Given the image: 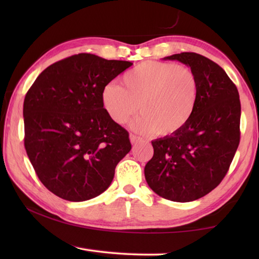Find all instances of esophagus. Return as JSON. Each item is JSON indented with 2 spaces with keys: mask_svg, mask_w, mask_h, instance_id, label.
I'll list each match as a JSON object with an SVG mask.
<instances>
[{
  "mask_svg": "<svg viewBox=\"0 0 259 259\" xmlns=\"http://www.w3.org/2000/svg\"><path fill=\"white\" fill-rule=\"evenodd\" d=\"M130 142H131V144H133V145H135V144H137L138 142H142V138L137 137L136 135H130Z\"/></svg>",
  "mask_w": 259,
  "mask_h": 259,
  "instance_id": "1",
  "label": "esophagus"
}]
</instances>
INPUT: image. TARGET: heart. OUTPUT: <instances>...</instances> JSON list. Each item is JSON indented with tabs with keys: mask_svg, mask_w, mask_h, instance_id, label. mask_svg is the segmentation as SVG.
I'll return each mask as SVG.
<instances>
[{
	"mask_svg": "<svg viewBox=\"0 0 259 259\" xmlns=\"http://www.w3.org/2000/svg\"><path fill=\"white\" fill-rule=\"evenodd\" d=\"M124 88L116 83L103 88L102 103L109 117L124 124L138 111L131 123L137 133L171 136L185 126L194 113L199 85L190 68L172 63L144 61L126 72Z\"/></svg>",
	"mask_w": 259,
	"mask_h": 259,
	"instance_id": "1",
	"label": "heart"
}]
</instances>
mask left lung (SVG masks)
Returning <instances> with one entry per match:
<instances>
[{
  "instance_id": "obj_1",
  "label": "left lung",
  "mask_w": 259,
  "mask_h": 259,
  "mask_svg": "<svg viewBox=\"0 0 259 259\" xmlns=\"http://www.w3.org/2000/svg\"><path fill=\"white\" fill-rule=\"evenodd\" d=\"M163 59L181 61L195 74L198 102L181 131L153 140L154 154L144 172L157 195L175 202H191L221 184L238 150L239 93L224 69L204 56L182 52Z\"/></svg>"
}]
</instances>
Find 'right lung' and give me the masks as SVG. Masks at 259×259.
<instances>
[{
    "label": "right lung",
    "mask_w": 259,
    "mask_h": 259,
    "mask_svg": "<svg viewBox=\"0 0 259 259\" xmlns=\"http://www.w3.org/2000/svg\"><path fill=\"white\" fill-rule=\"evenodd\" d=\"M131 65L78 54L47 67L26 94V152L59 198L81 202L102 194L130 152L128 131L105 111L102 91Z\"/></svg>",
    "instance_id": "1"
}]
</instances>
